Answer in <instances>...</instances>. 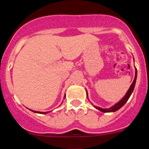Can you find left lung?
<instances>
[{"label": "left lung", "mask_w": 149, "mask_h": 149, "mask_svg": "<svg viewBox=\"0 0 149 149\" xmlns=\"http://www.w3.org/2000/svg\"><path fill=\"white\" fill-rule=\"evenodd\" d=\"M136 74H137V72H136V68L135 77H134V81H133L132 84H131V86H130L129 89L127 90V93L125 94V95L124 96L123 98H122V100H120V101H119L118 103H116L115 105H113V106L111 107H110V108H108V109H102V108H101V107H95H95L96 109H98V110H100V111L104 112V113H110V112H115V111H116V110H119V109H120L121 107H122V106H124V105H125V104L127 102V101L128 100V98H130V96H131V93H132L133 90H134V86H135V84H136ZM86 95H87V92H86Z\"/></svg>", "instance_id": "8db88e82"}]
</instances>
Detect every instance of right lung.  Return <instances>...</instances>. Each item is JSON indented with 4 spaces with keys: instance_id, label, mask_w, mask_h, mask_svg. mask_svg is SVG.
Masks as SVG:
<instances>
[{
    "instance_id": "add662e5",
    "label": "right lung",
    "mask_w": 149,
    "mask_h": 149,
    "mask_svg": "<svg viewBox=\"0 0 149 149\" xmlns=\"http://www.w3.org/2000/svg\"><path fill=\"white\" fill-rule=\"evenodd\" d=\"M34 113H42V114H45V113H47L48 112H45V113H42V112H39V111H33Z\"/></svg>"
}]
</instances>
